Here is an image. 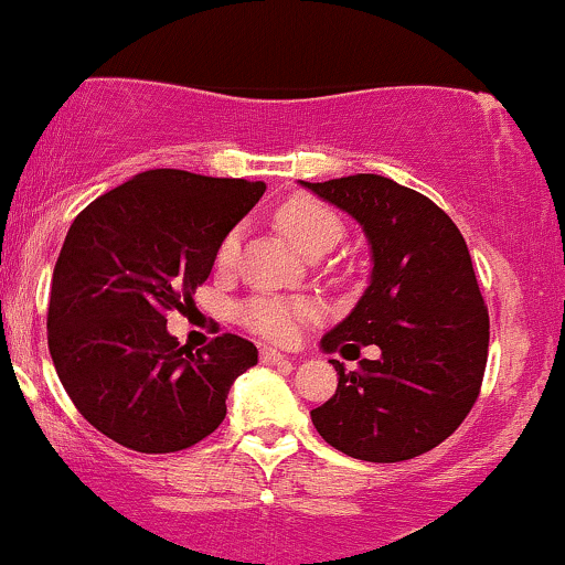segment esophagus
Listing matches in <instances>:
<instances>
[{
    "mask_svg": "<svg viewBox=\"0 0 565 565\" xmlns=\"http://www.w3.org/2000/svg\"><path fill=\"white\" fill-rule=\"evenodd\" d=\"M262 362L264 364H288V356L282 354V351L271 349V347H264L262 349Z\"/></svg>",
    "mask_w": 565,
    "mask_h": 565,
    "instance_id": "1",
    "label": "esophagus"
}]
</instances>
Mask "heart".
I'll return each mask as SVG.
<instances>
[{
    "label": "heart",
    "instance_id": "heart-1",
    "mask_svg": "<svg viewBox=\"0 0 565 565\" xmlns=\"http://www.w3.org/2000/svg\"><path fill=\"white\" fill-rule=\"evenodd\" d=\"M277 227L307 256L330 250L343 235V224L335 211L307 195L290 198L277 209ZM237 254H241V227L230 230L218 241L214 254L216 267L232 269ZM311 315H315L311 303L280 296H254L237 307V322L243 328L275 343H294L301 333V324L311 320Z\"/></svg>",
    "mask_w": 565,
    "mask_h": 565
}]
</instances>
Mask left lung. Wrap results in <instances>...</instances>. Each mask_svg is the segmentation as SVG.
Listing matches in <instances>:
<instances>
[{
  "label": "left lung",
  "instance_id": "left-lung-1",
  "mask_svg": "<svg viewBox=\"0 0 565 565\" xmlns=\"http://www.w3.org/2000/svg\"><path fill=\"white\" fill-rule=\"evenodd\" d=\"M349 211L373 245V277L354 311L322 338L324 351L377 360L343 370L311 423L338 452L402 462L452 436L481 394L489 311L455 222L420 192L381 174L301 182Z\"/></svg>",
  "mask_w": 565,
  "mask_h": 565
}]
</instances>
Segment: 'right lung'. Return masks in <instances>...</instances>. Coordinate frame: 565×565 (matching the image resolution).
<instances>
[{
  "label": "right lung",
  "mask_w": 565,
  "mask_h": 565,
  "mask_svg": "<svg viewBox=\"0 0 565 565\" xmlns=\"http://www.w3.org/2000/svg\"><path fill=\"white\" fill-rule=\"evenodd\" d=\"M267 184L182 169L142 171L73 218L52 275L46 343L86 423L126 449L166 455L214 434L250 341L179 347L166 330L209 280L216 245Z\"/></svg>",
  "instance_id": "add662e5"
}]
</instances>
